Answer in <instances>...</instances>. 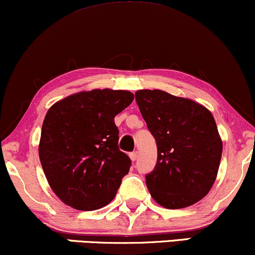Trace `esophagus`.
Wrapping results in <instances>:
<instances>
[{
  "mask_svg": "<svg viewBox=\"0 0 255 255\" xmlns=\"http://www.w3.org/2000/svg\"><path fill=\"white\" fill-rule=\"evenodd\" d=\"M130 158H131V161H136V159L138 158V152L137 151H133V152H131L130 153Z\"/></svg>",
  "mask_w": 255,
  "mask_h": 255,
  "instance_id": "obj_1",
  "label": "esophagus"
}]
</instances>
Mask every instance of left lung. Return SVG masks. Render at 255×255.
I'll return each mask as SVG.
<instances>
[{
    "mask_svg": "<svg viewBox=\"0 0 255 255\" xmlns=\"http://www.w3.org/2000/svg\"><path fill=\"white\" fill-rule=\"evenodd\" d=\"M136 102L157 144V163L145 176L152 199L168 209L202 200L218 176L222 140L212 112L161 90L137 91Z\"/></svg>",
    "mask_w": 255,
    "mask_h": 255,
    "instance_id": "8db88e82",
    "label": "left lung"
}]
</instances>
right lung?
I'll list each match as a JSON object with an SVG mask.
<instances>
[{
  "instance_id": "right-lung-1",
  "label": "right lung",
  "mask_w": 255,
  "mask_h": 255,
  "mask_svg": "<svg viewBox=\"0 0 255 255\" xmlns=\"http://www.w3.org/2000/svg\"><path fill=\"white\" fill-rule=\"evenodd\" d=\"M122 90L71 94L46 113L39 157L49 187L78 210H96L115 199L131 159L118 149L115 117L133 100Z\"/></svg>"
}]
</instances>
